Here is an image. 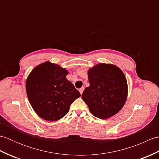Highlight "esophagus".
Instances as JSON below:
<instances>
[{"instance_id": "1", "label": "esophagus", "mask_w": 159, "mask_h": 159, "mask_svg": "<svg viewBox=\"0 0 159 159\" xmlns=\"http://www.w3.org/2000/svg\"><path fill=\"white\" fill-rule=\"evenodd\" d=\"M84 89H85V87H81V88H80V89H79V92H80V94H81V95H82V93H83V92Z\"/></svg>"}]
</instances>
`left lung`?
<instances>
[{"label":"left lung","mask_w":159,"mask_h":159,"mask_svg":"<svg viewBox=\"0 0 159 159\" xmlns=\"http://www.w3.org/2000/svg\"><path fill=\"white\" fill-rule=\"evenodd\" d=\"M89 86L82 99L93 116L108 119L122 109L128 96V84L124 72L116 65L100 63L87 71Z\"/></svg>","instance_id":"1"}]
</instances>
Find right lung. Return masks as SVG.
<instances>
[{
	"mask_svg": "<svg viewBox=\"0 0 159 159\" xmlns=\"http://www.w3.org/2000/svg\"><path fill=\"white\" fill-rule=\"evenodd\" d=\"M68 71L46 61L33 69L26 80V92L36 114L47 121H57L68 113L70 106L80 96L66 79Z\"/></svg>",
	"mask_w": 159,
	"mask_h": 159,
	"instance_id": "add662e5",
	"label": "right lung"
}]
</instances>
